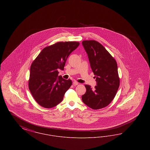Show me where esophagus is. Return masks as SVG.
<instances>
[{
  "mask_svg": "<svg viewBox=\"0 0 150 150\" xmlns=\"http://www.w3.org/2000/svg\"><path fill=\"white\" fill-rule=\"evenodd\" d=\"M78 83L77 82V81H74V82H73V85L74 86H77V85H78Z\"/></svg>",
  "mask_w": 150,
  "mask_h": 150,
  "instance_id": "esophagus-1",
  "label": "esophagus"
}]
</instances>
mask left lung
<instances>
[{"label": "left lung", "mask_w": 150, "mask_h": 150, "mask_svg": "<svg viewBox=\"0 0 150 150\" xmlns=\"http://www.w3.org/2000/svg\"><path fill=\"white\" fill-rule=\"evenodd\" d=\"M91 67L95 75L97 86L92 89L85 85L86 93L82 96L83 102L93 110L108 106L114 98L120 85L116 61L105 48L96 40L82 42Z\"/></svg>", "instance_id": "obj_1"}]
</instances>
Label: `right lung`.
<instances>
[{"instance_id":"add662e5","label":"right lung","mask_w":150,"mask_h":150,"mask_svg":"<svg viewBox=\"0 0 150 150\" xmlns=\"http://www.w3.org/2000/svg\"><path fill=\"white\" fill-rule=\"evenodd\" d=\"M79 45L76 42H58L44 48L30 67L29 90L36 102L45 108H52L64 98L72 85L70 79L58 76V69L64 70L66 61Z\"/></svg>"}]
</instances>
